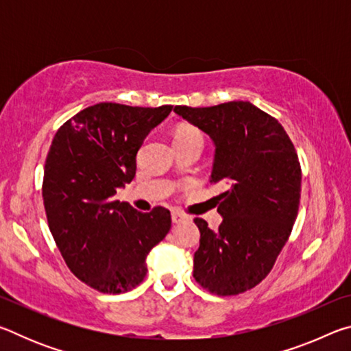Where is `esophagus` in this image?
I'll return each instance as SVG.
<instances>
[{
    "label": "esophagus",
    "mask_w": 351,
    "mask_h": 351,
    "mask_svg": "<svg viewBox=\"0 0 351 351\" xmlns=\"http://www.w3.org/2000/svg\"><path fill=\"white\" fill-rule=\"evenodd\" d=\"M187 219H189V217L184 215V213H181V212H171V221H173L175 224L187 221Z\"/></svg>",
    "instance_id": "34e87169"
}]
</instances>
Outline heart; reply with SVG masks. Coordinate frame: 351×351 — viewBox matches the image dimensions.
I'll use <instances>...</instances> for the list:
<instances>
[{
    "label": "heart",
    "mask_w": 351,
    "mask_h": 351,
    "mask_svg": "<svg viewBox=\"0 0 351 351\" xmlns=\"http://www.w3.org/2000/svg\"><path fill=\"white\" fill-rule=\"evenodd\" d=\"M199 141L204 142V134L201 130L193 125H180L173 133V144H186V142Z\"/></svg>",
    "instance_id": "obj_1"
}]
</instances>
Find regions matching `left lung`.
<instances>
[{
    "mask_svg": "<svg viewBox=\"0 0 351 351\" xmlns=\"http://www.w3.org/2000/svg\"><path fill=\"white\" fill-rule=\"evenodd\" d=\"M175 112L215 142L212 182L223 223L210 230L203 218L193 277L217 295H237L269 274L288 241L300 203L302 170L289 136L277 119L243 100Z\"/></svg>",
    "mask_w": 351,
    "mask_h": 351,
    "instance_id": "left-lung-1",
    "label": "left lung"
}]
</instances>
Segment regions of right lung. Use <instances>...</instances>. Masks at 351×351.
I'll list each match as a JSON object with an SVG mask.
<instances>
[{"label":"right lung","mask_w":351,"mask_h":351,"mask_svg":"<svg viewBox=\"0 0 351 351\" xmlns=\"http://www.w3.org/2000/svg\"><path fill=\"white\" fill-rule=\"evenodd\" d=\"M171 108L96 104L52 139L41 187L47 224L71 272L99 293L138 287L147 254L170 230L165 207L142 213L114 195L133 181L142 142Z\"/></svg>","instance_id":"1"}]
</instances>
